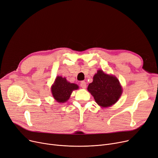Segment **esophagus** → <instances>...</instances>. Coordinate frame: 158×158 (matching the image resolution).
Wrapping results in <instances>:
<instances>
[{
	"instance_id": "34e87169",
	"label": "esophagus",
	"mask_w": 158,
	"mask_h": 158,
	"mask_svg": "<svg viewBox=\"0 0 158 158\" xmlns=\"http://www.w3.org/2000/svg\"><path fill=\"white\" fill-rule=\"evenodd\" d=\"M80 86H81V88L85 89L87 87V84L84 81H81V83H80Z\"/></svg>"
}]
</instances>
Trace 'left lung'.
I'll list each match as a JSON object with an SVG mask.
<instances>
[{
    "instance_id": "1",
    "label": "left lung",
    "mask_w": 158,
    "mask_h": 158,
    "mask_svg": "<svg viewBox=\"0 0 158 158\" xmlns=\"http://www.w3.org/2000/svg\"><path fill=\"white\" fill-rule=\"evenodd\" d=\"M98 103L102 107L106 108L114 105L122 94V87L118 78L105 73L100 69L93 77V81L87 87Z\"/></svg>"
}]
</instances>
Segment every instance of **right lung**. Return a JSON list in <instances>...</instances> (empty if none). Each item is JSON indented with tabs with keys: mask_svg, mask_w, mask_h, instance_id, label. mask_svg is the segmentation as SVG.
<instances>
[{
	"mask_svg": "<svg viewBox=\"0 0 158 158\" xmlns=\"http://www.w3.org/2000/svg\"><path fill=\"white\" fill-rule=\"evenodd\" d=\"M79 88L78 85L67 81L65 78L58 76L51 86V93L55 100L58 103H64L69 99L74 90Z\"/></svg>",
	"mask_w": 158,
	"mask_h": 158,
	"instance_id": "1",
	"label": "right lung"
}]
</instances>
